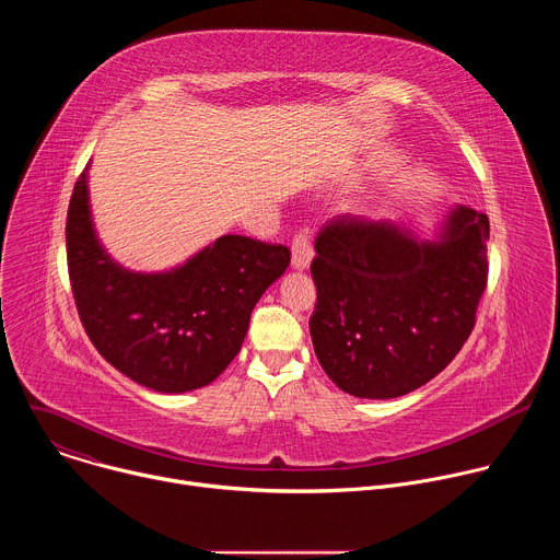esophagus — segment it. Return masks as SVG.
Wrapping results in <instances>:
<instances>
[{"instance_id": "1", "label": "esophagus", "mask_w": 560, "mask_h": 560, "mask_svg": "<svg viewBox=\"0 0 560 560\" xmlns=\"http://www.w3.org/2000/svg\"><path fill=\"white\" fill-rule=\"evenodd\" d=\"M314 257V248H312V236L310 230H299L292 238V268L296 270H305L310 266Z\"/></svg>"}]
</instances>
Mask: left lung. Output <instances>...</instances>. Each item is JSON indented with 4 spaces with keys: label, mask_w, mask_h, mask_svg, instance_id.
<instances>
[{
    "label": "left lung",
    "mask_w": 560,
    "mask_h": 560,
    "mask_svg": "<svg viewBox=\"0 0 560 560\" xmlns=\"http://www.w3.org/2000/svg\"><path fill=\"white\" fill-rule=\"evenodd\" d=\"M490 219L450 210L436 242L396 223L335 217L310 272V335L318 363L348 394L404 396L434 378L474 330L488 285Z\"/></svg>",
    "instance_id": "obj_1"
}]
</instances>
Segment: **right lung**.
Wrapping results in <instances>:
<instances>
[{"instance_id":"add662e5","label":"right lung","mask_w":560,"mask_h":560,"mask_svg":"<svg viewBox=\"0 0 560 560\" xmlns=\"http://www.w3.org/2000/svg\"><path fill=\"white\" fill-rule=\"evenodd\" d=\"M66 255L74 305L97 352L166 394L203 387L230 365L257 301L290 266L285 246L223 234L171 272H130L95 234L89 166L70 197Z\"/></svg>"}]
</instances>
